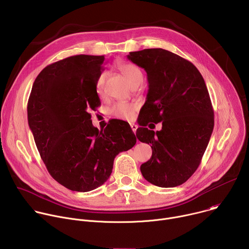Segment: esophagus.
I'll return each instance as SVG.
<instances>
[{
  "label": "esophagus",
  "instance_id": "1",
  "mask_svg": "<svg viewBox=\"0 0 249 249\" xmlns=\"http://www.w3.org/2000/svg\"><path fill=\"white\" fill-rule=\"evenodd\" d=\"M130 126H131V128H132L133 132H134V133H136V131H137V129H138V125H137V124H135V123H130Z\"/></svg>",
  "mask_w": 249,
  "mask_h": 249
}]
</instances>
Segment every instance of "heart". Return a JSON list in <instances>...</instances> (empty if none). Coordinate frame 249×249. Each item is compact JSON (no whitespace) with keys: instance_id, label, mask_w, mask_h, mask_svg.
<instances>
[{"instance_id":"heart-1","label":"heart","mask_w":249,"mask_h":249,"mask_svg":"<svg viewBox=\"0 0 249 249\" xmlns=\"http://www.w3.org/2000/svg\"><path fill=\"white\" fill-rule=\"evenodd\" d=\"M118 70L132 87L139 86L142 83V81H143V73H142V71L137 66L133 64L120 63L118 64ZM103 82H104V76L101 75L97 79V82L95 85V90L98 95H101L103 93ZM136 109H137V105L134 103L118 102L112 106L110 109V113L112 116L118 119L132 120L135 116Z\"/></svg>"}]
</instances>
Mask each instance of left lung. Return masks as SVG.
I'll use <instances>...</instances> for the list:
<instances>
[{
	"mask_svg": "<svg viewBox=\"0 0 249 249\" xmlns=\"http://www.w3.org/2000/svg\"><path fill=\"white\" fill-rule=\"evenodd\" d=\"M127 58L146 71L149 82L136 136L152 145L153 155L141 172L160 187L181 185L198 168L214 129L205 81L191 62L161 48L130 52ZM150 122H161L162 130L146 128Z\"/></svg>",
	"mask_w": 249,
	"mask_h": 249,
	"instance_id": "1",
	"label": "left lung"
}]
</instances>
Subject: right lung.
<instances>
[{
  "mask_svg": "<svg viewBox=\"0 0 249 249\" xmlns=\"http://www.w3.org/2000/svg\"><path fill=\"white\" fill-rule=\"evenodd\" d=\"M104 56L76 55L45 67L27 103L28 125L53 178L66 188L88 192L102 185L115 157L136 144L130 125L113 120L104 130L91 123L100 105L95 90Z\"/></svg>",
  "mask_w": 249,
  "mask_h": 249,
  "instance_id": "add662e5",
  "label": "right lung"
}]
</instances>
